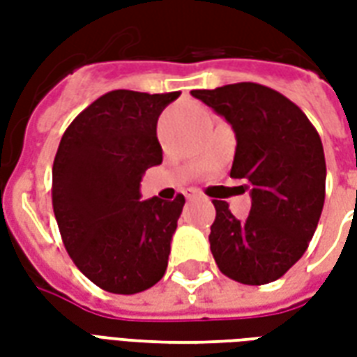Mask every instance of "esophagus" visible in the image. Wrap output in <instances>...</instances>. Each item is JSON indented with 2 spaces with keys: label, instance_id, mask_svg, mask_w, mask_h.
<instances>
[{
  "label": "esophagus",
  "instance_id": "obj_1",
  "mask_svg": "<svg viewBox=\"0 0 357 357\" xmlns=\"http://www.w3.org/2000/svg\"><path fill=\"white\" fill-rule=\"evenodd\" d=\"M195 197H197V193H195V191H191V189H189V191H185L187 201H191V199H195Z\"/></svg>",
  "mask_w": 357,
  "mask_h": 357
}]
</instances>
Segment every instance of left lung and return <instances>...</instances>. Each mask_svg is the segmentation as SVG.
Returning <instances> with one entry per match:
<instances>
[{
  "label": "left lung",
  "instance_id": "obj_1",
  "mask_svg": "<svg viewBox=\"0 0 357 357\" xmlns=\"http://www.w3.org/2000/svg\"><path fill=\"white\" fill-rule=\"evenodd\" d=\"M191 95L233 126L231 178L245 179L252 197L243 222L227 202L212 201V256L233 281L271 283L302 258L321 216L327 174L321 137L300 107L262 84L239 82Z\"/></svg>",
  "mask_w": 357,
  "mask_h": 357
}]
</instances>
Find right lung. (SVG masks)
<instances>
[{
    "label": "right lung",
    "instance_id": "obj_1",
    "mask_svg": "<svg viewBox=\"0 0 357 357\" xmlns=\"http://www.w3.org/2000/svg\"><path fill=\"white\" fill-rule=\"evenodd\" d=\"M179 91L114 89L74 118L53 160V212L68 256L114 294L162 279L185 197L139 201L143 172L162 162L158 116Z\"/></svg>",
    "mask_w": 357,
    "mask_h": 357
}]
</instances>
